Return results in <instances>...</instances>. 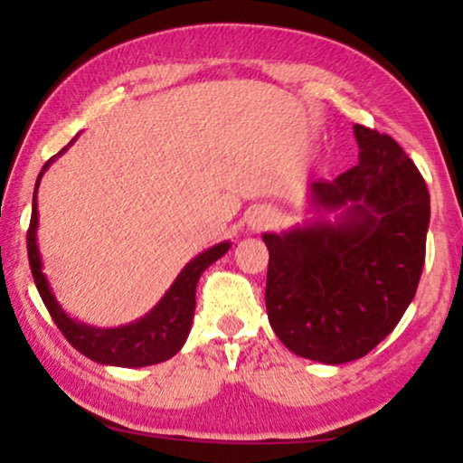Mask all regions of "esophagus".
<instances>
[{"label": "esophagus", "mask_w": 463, "mask_h": 463, "mask_svg": "<svg viewBox=\"0 0 463 463\" xmlns=\"http://www.w3.org/2000/svg\"><path fill=\"white\" fill-rule=\"evenodd\" d=\"M276 221V213L271 208H259V211L252 213V217L249 221V225L252 230H265Z\"/></svg>", "instance_id": "obj_1"}]
</instances>
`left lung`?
Returning a JSON list of instances; mask_svg holds the SVG:
<instances>
[{
	"instance_id": "obj_1",
	"label": "left lung",
	"mask_w": 463,
	"mask_h": 463,
	"mask_svg": "<svg viewBox=\"0 0 463 463\" xmlns=\"http://www.w3.org/2000/svg\"><path fill=\"white\" fill-rule=\"evenodd\" d=\"M354 137L356 166L309 185L316 217L263 233L269 325L290 352L325 364L363 358L394 331L426 261V181L392 137L360 124Z\"/></svg>"
}]
</instances>
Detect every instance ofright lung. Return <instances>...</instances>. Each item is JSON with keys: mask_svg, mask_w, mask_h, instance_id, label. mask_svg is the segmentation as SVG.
I'll list each match as a JSON object with an SVG mask.
<instances>
[{"mask_svg": "<svg viewBox=\"0 0 463 463\" xmlns=\"http://www.w3.org/2000/svg\"><path fill=\"white\" fill-rule=\"evenodd\" d=\"M78 138V137H75ZM73 138V141H75ZM71 141V143H73ZM69 143V145H71ZM67 145V147H69ZM62 147L59 154L43 164L40 176L35 181L33 192V211H31V223L27 232V252H29V265L31 274H33L35 287L40 290L43 303H46L50 316L65 335L69 344L75 350L84 354L94 363L99 364H111V366H126V369H138V366H149L164 363V360L173 358L176 352L185 344L189 328H192L194 312H195V287H198L200 276L204 274L208 265H213L217 259H221L230 250V242L214 244L213 249L200 252L194 257L176 280L170 284V288L164 293L160 301L149 309L141 318L130 322V325H122L116 328H99L90 326L86 322H80L69 316L50 288V282L42 268L40 246H37V187L43 173H46L50 164L56 157L67 151Z\"/></svg>", "mask_w": 463, "mask_h": 463, "instance_id": "right-lung-1", "label": "right lung"}]
</instances>
